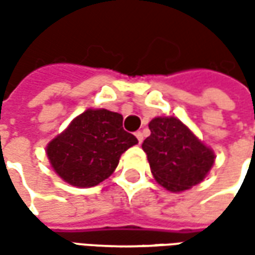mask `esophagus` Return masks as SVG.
<instances>
[{
    "label": "esophagus",
    "instance_id": "1",
    "mask_svg": "<svg viewBox=\"0 0 255 255\" xmlns=\"http://www.w3.org/2000/svg\"><path fill=\"white\" fill-rule=\"evenodd\" d=\"M136 137H137V140H138V144H141L142 140H144V136H142L141 131H136Z\"/></svg>",
    "mask_w": 255,
    "mask_h": 255
}]
</instances>
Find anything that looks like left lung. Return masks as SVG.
Here are the masks:
<instances>
[{
    "label": "left lung",
    "instance_id": "obj_1",
    "mask_svg": "<svg viewBox=\"0 0 255 255\" xmlns=\"http://www.w3.org/2000/svg\"><path fill=\"white\" fill-rule=\"evenodd\" d=\"M142 142L155 180L173 192L194 187L207 176L214 153L180 119L153 118Z\"/></svg>",
    "mask_w": 255,
    "mask_h": 255
}]
</instances>
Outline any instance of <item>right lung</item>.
Wrapping results in <instances>:
<instances>
[{
  "label": "right lung",
  "mask_w": 255,
  "mask_h": 255,
  "mask_svg": "<svg viewBox=\"0 0 255 255\" xmlns=\"http://www.w3.org/2000/svg\"><path fill=\"white\" fill-rule=\"evenodd\" d=\"M124 118L108 110H88L48 144L53 170L75 187H95L113 174L121 155L137 144L122 128Z\"/></svg>",
  "instance_id": "right-lung-1"
}]
</instances>
